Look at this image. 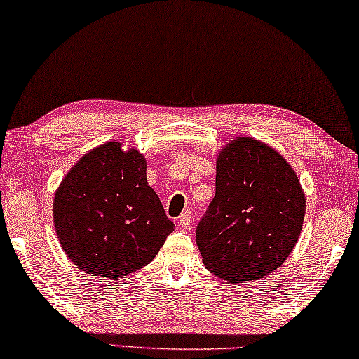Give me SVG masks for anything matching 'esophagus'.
I'll return each instance as SVG.
<instances>
[{"label":"esophagus","mask_w":359,"mask_h":359,"mask_svg":"<svg viewBox=\"0 0 359 359\" xmlns=\"http://www.w3.org/2000/svg\"><path fill=\"white\" fill-rule=\"evenodd\" d=\"M191 225V212H183L178 219V227L180 229H188Z\"/></svg>","instance_id":"1"}]
</instances>
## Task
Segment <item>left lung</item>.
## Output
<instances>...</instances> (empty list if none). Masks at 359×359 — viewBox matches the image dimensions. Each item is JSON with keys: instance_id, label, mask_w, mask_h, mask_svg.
<instances>
[{"instance_id": "8db88e82", "label": "left lung", "mask_w": 359, "mask_h": 359, "mask_svg": "<svg viewBox=\"0 0 359 359\" xmlns=\"http://www.w3.org/2000/svg\"><path fill=\"white\" fill-rule=\"evenodd\" d=\"M306 194L287 160L253 137H235L215 161V196L196 229L205 268L227 283L259 281L296 247Z\"/></svg>"}]
</instances>
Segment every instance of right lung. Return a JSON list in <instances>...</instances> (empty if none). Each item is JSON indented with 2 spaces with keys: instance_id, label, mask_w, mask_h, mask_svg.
Wrapping results in <instances>:
<instances>
[{
  "instance_id": "add662e5",
  "label": "right lung",
  "mask_w": 359,
  "mask_h": 359,
  "mask_svg": "<svg viewBox=\"0 0 359 359\" xmlns=\"http://www.w3.org/2000/svg\"><path fill=\"white\" fill-rule=\"evenodd\" d=\"M53 225L73 264L111 281L149 264L175 230L147 181L145 155L117 140L72 166L55 191Z\"/></svg>"
}]
</instances>
